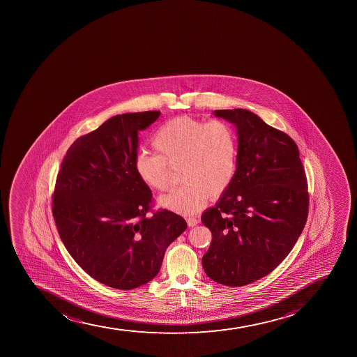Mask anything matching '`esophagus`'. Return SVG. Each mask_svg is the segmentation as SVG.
I'll list each match as a JSON object with an SVG mask.
<instances>
[{
	"label": "esophagus",
	"mask_w": 357,
	"mask_h": 357,
	"mask_svg": "<svg viewBox=\"0 0 357 357\" xmlns=\"http://www.w3.org/2000/svg\"><path fill=\"white\" fill-rule=\"evenodd\" d=\"M186 221H188V227H195L199 223L198 219H197V218H192V216L188 218Z\"/></svg>",
	"instance_id": "esophagus-1"
}]
</instances>
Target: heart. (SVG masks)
Segmentation results:
<instances>
[{"instance_id":"1","label":"heart","mask_w":357,"mask_h":357,"mask_svg":"<svg viewBox=\"0 0 357 357\" xmlns=\"http://www.w3.org/2000/svg\"><path fill=\"white\" fill-rule=\"evenodd\" d=\"M155 153L139 155L136 172L146 186L165 192L172 186V169H181L184 185L159 199L172 212L191 215L209 199H218L233 183L237 162L236 135L228 122L191 116L169 120L152 138Z\"/></svg>"}]
</instances>
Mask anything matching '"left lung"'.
<instances>
[{"instance_id":"left-lung-1","label":"left lung","mask_w":357,"mask_h":357,"mask_svg":"<svg viewBox=\"0 0 357 357\" xmlns=\"http://www.w3.org/2000/svg\"><path fill=\"white\" fill-rule=\"evenodd\" d=\"M236 126L234 181L202 221L212 231L206 275L244 286L268 275L292 250L308 215L307 179L296 142L247 109L214 110Z\"/></svg>"}]
</instances>
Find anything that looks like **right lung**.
<instances>
[{
	"instance_id": "1",
	"label": "right lung",
	"mask_w": 357,
	"mask_h": 357,
	"mask_svg": "<svg viewBox=\"0 0 357 357\" xmlns=\"http://www.w3.org/2000/svg\"><path fill=\"white\" fill-rule=\"evenodd\" d=\"M160 112L116 115L68 148L56 176L52 214L65 248L92 278L117 289L155 278L166 248L188 228L181 215L152 211L136 172L138 134Z\"/></svg>"
}]
</instances>
